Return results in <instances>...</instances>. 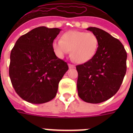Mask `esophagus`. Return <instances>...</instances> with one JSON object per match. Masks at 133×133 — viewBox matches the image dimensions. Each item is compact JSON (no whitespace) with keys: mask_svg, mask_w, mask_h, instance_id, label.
<instances>
[{"mask_svg":"<svg viewBox=\"0 0 133 133\" xmlns=\"http://www.w3.org/2000/svg\"><path fill=\"white\" fill-rule=\"evenodd\" d=\"M68 67H69V68L71 69V68H75V65H72V64H68Z\"/></svg>","mask_w":133,"mask_h":133,"instance_id":"obj_1","label":"esophagus"}]
</instances>
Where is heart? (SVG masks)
<instances>
[{
  "label": "heart",
  "mask_w": 133,
  "mask_h": 133,
  "mask_svg": "<svg viewBox=\"0 0 133 133\" xmlns=\"http://www.w3.org/2000/svg\"><path fill=\"white\" fill-rule=\"evenodd\" d=\"M99 47L97 36L91 32L68 31L61 40H54L52 48L58 58H63L71 50L70 56L78 63H84L95 56Z\"/></svg>",
  "instance_id": "1"
}]
</instances>
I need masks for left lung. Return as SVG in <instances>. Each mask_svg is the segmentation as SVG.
I'll list each match as a JSON object with an SVG mask.
<instances>
[{
  "instance_id": "8db88e82",
  "label": "left lung",
  "mask_w": 133,
  "mask_h": 133,
  "mask_svg": "<svg viewBox=\"0 0 133 133\" xmlns=\"http://www.w3.org/2000/svg\"><path fill=\"white\" fill-rule=\"evenodd\" d=\"M87 30L97 36L99 47L91 60L76 67L77 90L83 101L99 103L119 90L126 72L127 54L122 43L104 30L95 27Z\"/></svg>"
}]
</instances>
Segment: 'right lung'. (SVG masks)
I'll list each match as a JSON object with an SVG mask.
<instances>
[{"label": "right lung", "mask_w": 133, "mask_h": 133, "mask_svg": "<svg viewBox=\"0 0 133 133\" xmlns=\"http://www.w3.org/2000/svg\"><path fill=\"white\" fill-rule=\"evenodd\" d=\"M58 28L41 26L21 36L10 54L9 75L20 97L29 103L41 104L56 97L58 83L68 70L58 58L52 42Z\"/></svg>", "instance_id": "right-lung-1"}]
</instances>
